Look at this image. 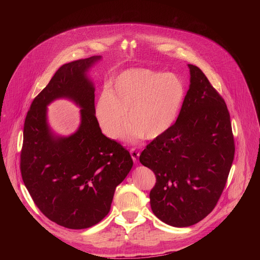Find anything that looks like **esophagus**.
<instances>
[{
    "instance_id": "esophagus-1",
    "label": "esophagus",
    "mask_w": 260,
    "mask_h": 260,
    "mask_svg": "<svg viewBox=\"0 0 260 260\" xmlns=\"http://www.w3.org/2000/svg\"><path fill=\"white\" fill-rule=\"evenodd\" d=\"M131 156L135 164H138V158L140 156V153L136 149H131Z\"/></svg>"
}]
</instances>
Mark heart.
I'll use <instances>...</instances> for the list:
<instances>
[{
	"label": "heart",
	"mask_w": 260,
	"mask_h": 260,
	"mask_svg": "<svg viewBox=\"0 0 260 260\" xmlns=\"http://www.w3.org/2000/svg\"><path fill=\"white\" fill-rule=\"evenodd\" d=\"M185 99L182 79L173 73L146 69L123 71L98 98L94 115L103 134L117 139L154 140L174 125ZM128 117H126V113Z\"/></svg>",
	"instance_id": "obj_1"
}]
</instances>
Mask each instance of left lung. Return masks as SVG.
Listing matches in <instances>:
<instances>
[{
	"mask_svg": "<svg viewBox=\"0 0 260 260\" xmlns=\"http://www.w3.org/2000/svg\"><path fill=\"white\" fill-rule=\"evenodd\" d=\"M188 68L189 88L176 122L140 155L156 177L149 196L152 212L175 228L193 225L212 212L235 156L224 100L200 68Z\"/></svg>",
	"mask_w": 260,
	"mask_h": 260,
	"instance_id": "1",
	"label": "left lung"
}]
</instances>
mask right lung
I'll return each instance as SVG.
<instances>
[{
  "label": "right lung",
  "instance_id": "obj_1",
  "mask_svg": "<svg viewBox=\"0 0 260 260\" xmlns=\"http://www.w3.org/2000/svg\"><path fill=\"white\" fill-rule=\"evenodd\" d=\"M101 59L95 55L62 64L35 98L24 121L23 183L48 219L71 230L99 223L133 167L129 152L102 133L94 115L95 87L88 73ZM60 98L82 109L81 124L69 136L56 134L48 122L47 107Z\"/></svg>",
  "mask_w": 260,
  "mask_h": 260
}]
</instances>
